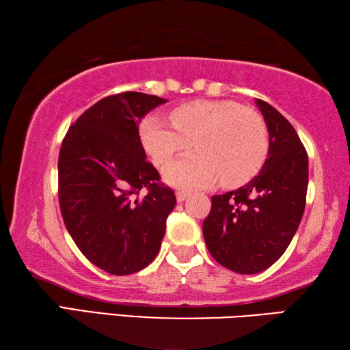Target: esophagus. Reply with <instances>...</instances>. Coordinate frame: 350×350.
<instances>
[{
  "mask_svg": "<svg viewBox=\"0 0 350 350\" xmlns=\"http://www.w3.org/2000/svg\"><path fill=\"white\" fill-rule=\"evenodd\" d=\"M188 196H189V193L187 191V189H177L176 191L177 202H183V200H185Z\"/></svg>",
  "mask_w": 350,
  "mask_h": 350,
  "instance_id": "34e87169",
  "label": "esophagus"
}]
</instances>
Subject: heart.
Masks as SVG:
<instances>
[{"mask_svg": "<svg viewBox=\"0 0 350 350\" xmlns=\"http://www.w3.org/2000/svg\"><path fill=\"white\" fill-rule=\"evenodd\" d=\"M173 122L148 117L140 139L159 167L191 144L198 152L167 167V180L180 187H208L222 179L227 187L252 179L269 154V133L256 112L227 100H196L170 112Z\"/></svg>", "mask_w": 350, "mask_h": 350, "instance_id": "heart-1", "label": "heart"}]
</instances>
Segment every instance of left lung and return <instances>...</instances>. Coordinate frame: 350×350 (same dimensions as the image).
<instances>
[{
  "label": "left lung",
  "instance_id": "left-lung-1",
  "mask_svg": "<svg viewBox=\"0 0 350 350\" xmlns=\"http://www.w3.org/2000/svg\"><path fill=\"white\" fill-rule=\"evenodd\" d=\"M269 129V156L244 187L211 198L202 225L208 252L225 269L254 275L287 250L304 215L309 159L280 111L256 100Z\"/></svg>",
  "mask_w": 350,
  "mask_h": 350
}]
</instances>
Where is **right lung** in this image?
I'll list each match as a JSON object with an SVG mask.
<instances>
[{
  "mask_svg": "<svg viewBox=\"0 0 350 350\" xmlns=\"http://www.w3.org/2000/svg\"><path fill=\"white\" fill-rule=\"evenodd\" d=\"M165 102L131 91L105 97L83 112L63 139V221L80 252L106 273H135L161 250L176 196L146 161L139 123Z\"/></svg>",
  "mask_w": 350,
  "mask_h": 350,
  "instance_id": "right-lung-1",
  "label": "right lung"
}]
</instances>
